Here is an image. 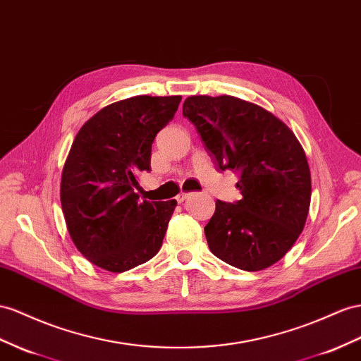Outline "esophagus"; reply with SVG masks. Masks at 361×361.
I'll list each match as a JSON object with an SVG mask.
<instances>
[{
  "label": "esophagus",
  "mask_w": 361,
  "mask_h": 361,
  "mask_svg": "<svg viewBox=\"0 0 361 361\" xmlns=\"http://www.w3.org/2000/svg\"><path fill=\"white\" fill-rule=\"evenodd\" d=\"M190 195H192V193H189V192H180L178 195H177V201H178V202L186 201V200H188Z\"/></svg>",
  "instance_id": "1"
}]
</instances>
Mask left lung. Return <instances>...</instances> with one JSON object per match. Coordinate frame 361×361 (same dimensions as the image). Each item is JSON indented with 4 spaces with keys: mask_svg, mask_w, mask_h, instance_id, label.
Listing matches in <instances>:
<instances>
[{
    "mask_svg": "<svg viewBox=\"0 0 361 361\" xmlns=\"http://www.w3.org/2000/svg\"><path fill=\"white\" fill-rule=\"evenodd\" d=\"M183 116L197 126L221 171H236L243 198L216 201L204 227L210 252L245 271L281 261L307 223L311 173L298 137L282 120L233 96H190Z\"/></svg>",
    "mask_w": 361,
    "mask_h": 361,
    "instance_id": "8db88e82",
    "label": "left lung"
}]
</instances>
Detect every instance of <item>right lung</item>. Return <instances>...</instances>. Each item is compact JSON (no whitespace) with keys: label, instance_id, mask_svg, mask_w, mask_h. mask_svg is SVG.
<instances>
[{"label":"right lung","instance_id":"1","mask_svg":"<svg viewBox=\"0 0 361 361\" xmlns=\"http://www.w3.org/2000/svg\"><path fill=\"white\" fill-rule=\"evenodd\" d=\"M181 96H135L102 108L79 129L63 164L61 204L71 241L111 273L159 253L177 201H140L138 173L151 171L157 133Z\"/></svg>","mask_w":361,"mask_h":361}]
</instances>
